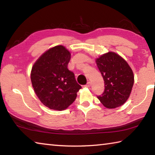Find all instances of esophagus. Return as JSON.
<instances>
[{"label":"esophagus","mask_w":155,"mask_h":155,"mask_svg":"<svg viewBox=\"0 0 155 155\" xmlns=\"http://www.w3.org/2000/svg\"><path fill=\"white\" fill-rule=\"evenodd\" d=\"M90 86H91V83L90 82V81H88L87 83L86 84V85H85V87H90Z\"/></svg>","instance_id":"obj_1"}]
</instances>
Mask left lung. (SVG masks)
I'll return each instance as SVG.
<instances>
[{
    "instance_id": "left-lung-1",
    "label": "left lung",
    "mask_w": 155,
    "mask_h": 155,
    "mask_svg": "<svg viewBox=\"0 0 155 155\" xmlns=\"http://www.w3.org/2000/svg\"><path fill=\"white\" fill-rule=\"evenodd\" d=\"M104 81V90L97 96L109 109L122 106L129 97L134 83L133 70L118 54L109 52L96 60Z\"/></svg>"
}]
</instances>
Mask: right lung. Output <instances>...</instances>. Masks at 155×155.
Wrapping results in <instances>:
<instances>
[{
	"label": "right lung",
	"instance_id": "add662e5",
	"mask_svg": "<svg viewBox=\"0 0 155 155\" xmlns=\"http://www.w3.org/2000/svg\"><path fill=\"white\" fill-rule=\"evenodd\" d=\"M71 54L63 46L50 48L41 55L31 70V79L38 98L51 109H67L81 88L74 74L68 69Z\"/></svg>",
	"mask_w": 155,
	"mask_h": 155
}]
</instances>
